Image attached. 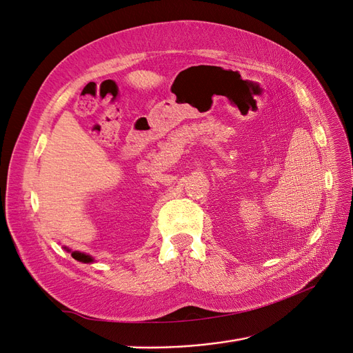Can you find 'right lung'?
<instances>
[{"label":"right lung","mask_w":353,"mask_h":353,"mask_svg":"<svg viewBox=\"0 0 353 353\" xmlns=\"http://www.w3.org/2000/svg\"><path fill=\"white\" fill-rule=\"evenodd\" d=\"M68 252H70L68 248H65ZM70 254H72V258L73 259H77V261H79V262H83V263H91V262H94V259L91 258L90 254H85V253H81V252H70Z\"/></svg>","instance_id":"1"}]
</instances>
